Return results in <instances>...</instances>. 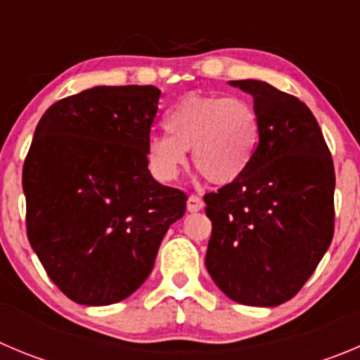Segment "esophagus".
Here are the masks:
<instances>
[{"label": "esophagus", "instance_id": "esophagus-1", "mask_svg": "<svg viewBox=\"0 0 360 360\" xmlns=\"http://www.w3.org/2000/svg\"><path fill=\"white\" fill-rule=\"evenodd\" d=\"M204 207V200L200 199L199 195H190L188 197V211L195 213V211H200Z\"/></svg>", "mask_w": 360, "mask_h": 360}]
</instances>
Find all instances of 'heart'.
I'll list each match as a JSON object with an SVG mask.
<instances>
[{
    "label": "heart",
    "instance_id": "heart-1",
    "mask_svg": "<svg viewBox=\"0 0 360 360\" xmlns=\"http://www.w3.org/2000/svg\"><path fill=\"white\" fill-rule=\"evenodd\" d=\"M165 131L147 140V160L154 176L172 181L191 161L210 183L229 184L250 167L259 142V117L240 96L188 94L165 113Z\"/></svg>",
    "mask_w": 360,
    "mask_h": 360
}]
</instances>
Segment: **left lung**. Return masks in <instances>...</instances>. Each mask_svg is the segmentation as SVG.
<instances>
[{
	"label": "left lung",
	"mask_w": 360,
	"mask_h": 360,
	"mask_svg": "<svg viewBox=\"0 0 360 360\" xmlns=\"http://www.w3.org/2000/svg\"><path fill=\"white\" fill-rule=\"evenodd\" d=\"M254 97L259 143L247 172L204 195L206 268L231 300L274 307L293 298L334 236L335 174L311 110L266 82H231Z\"/></svg>",
	"instance_id": "left-lung-1"
}]
</instances>
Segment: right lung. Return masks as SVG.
Listing matches in <instances>:
<instances>
[{"instance_id": "add662e5", "label": "right lung", "mask_w": 360, "mask_h": 360, "mask_svg": "<svg viewBox=\"0 0 360 360\" xmlns=\"http://www.w3.org/2000/svg\"><path fill=\"white\" fill-rule=\"evenodd\" d=\"M161 92L94 86L56 101L22 167L26 233L76 304L110 305L142 286L186 193L150 176L147 140Z\"/></svg>"}]
</instances>
